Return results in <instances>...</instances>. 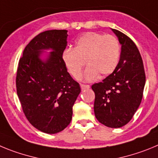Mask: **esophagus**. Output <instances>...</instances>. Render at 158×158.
<instances>
[{
  "label": "esophagus",
  "mask_w": 158,
  "mask_h": 158,
  "mask_svg": "<svg viewBox=\"0 0 158 158\" xmlns=\"http://www.w3.org/2000/svg\"><path fill=\"white\" fill-rule=\"evenodd\" d=\"M80 86H81V89L83 90V89H89L90 86H89V85H86V84H80Z\"/></svg>",
  "instance_id": "34e87169"
}]
</instances>
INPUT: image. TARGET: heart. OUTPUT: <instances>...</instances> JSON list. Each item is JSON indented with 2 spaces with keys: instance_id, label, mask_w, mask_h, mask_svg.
Wrapping results in <instances>:
<instances>
[{
  "instance_id": "b5f03b06",
  "label": "heart",
  "mask_w": 158,
  "mask_h": 158,
  "mask_svg": "<svg viewBox=\"0 0 158 158\" xmlns=\"http://www.w3.org/2000/svg\"><path fill=\"white\" fill-rule=\"evenodd\" d=\"M120 56V44L112 35L87 32L75 42L74 49H65L62 60L67 70L73 78L80 76L85 60L89 66L84 73V79L91 81L114 72Z\"/></svg>"
}]
</instances>
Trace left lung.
<instances>
[{
	"label": "left lung",
	"mask_w": 158,
	"mask_h": 158,
	"mask_svg": "<svg viewBox=\"0 0 158 158\" xmlns=\"http://www.w3.org/2000/svg\"><path fill=\"white\" fill-rule=\"evenodd\" d=\"M121 44L120 61L114 72L91 88L95 94L97 120L109 127H121L132 119L143 96L146 75L141 54L134 42L112 29Z\"/></svg>",
	"instance_id": "1"
}]
</instances>
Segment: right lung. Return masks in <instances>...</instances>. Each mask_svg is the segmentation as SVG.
Returning <instances> with one entry per match:
<instances>
[{
  "label": "right lung",
  "instance_id": "obj_1",
  "mask_svg": "<svg viewBox=\"0 0 158 158\" xmlns=\"http://www.w3.org/2000/svg\"><path fill=\"white\" fill-rule=\"evenodd\" d=\"M66 30L42 32L28 43L17 69V95L23 112L35 128L47 134L63 131L72 118V106L81 91L62 60L67 45ZM52 48L45 62L42 49Z\"/></svg>",
  "mask_w": 158,
  "mask_h": 158
}]
</instances>
